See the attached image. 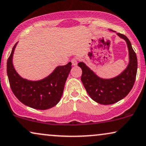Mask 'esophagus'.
<instances>
[{"mask_svg": "<svg viewBox=\"0 0 146 146\" xmlns=\"http://www.w3.org/2000/svg\"><path fill=\"white\" fill-rule=\"evenodd\" d=\"M71 62H72V64L73 66H76L78 64V59L76 58H74L72 59Z\"/></svg>", "mask_w": 146, "mask_h": 146, "instance_id": "esophagus-1", "label": "esophagus"}]
</instances>
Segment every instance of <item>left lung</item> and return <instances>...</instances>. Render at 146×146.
<instances>
[{"label": "left lung", "instance_id": "obj_1", "mask_svg": "<svg viewBox=\"0 0 146 146\" xmlns=\"http://www.w3.org/2000/svg\"><path fill=\"white\" fill-rule=\"evenodd\" d=\"M117 34L126 41L129 56V63L121 74L113 78L103 79L97 76L84 63L78 64L82 70L81 80L86 92L93 101L101 105L114 104L125 97L133 88L137 74V56L131 42L123 34Z\"/></svg>", "mask_w": 146, "mask_h": 146}]
</instances>
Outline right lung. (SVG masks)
Wrapping results in <instances>:
<instances>
[{
    "instance_id": "obj_1",
    "label": "right lung",
    "mask_w": 146,
    "mask_h": 146,
    "mask_svg": "<svg viewBox=\"0 0 146 146\" xmlns=\"http://www.w3.org/2000/svg\"><path fill=\"white\" fill-rule=\"evenodd\" d=\"M17 43L8 58L7 72L11 90L23 104L39 110L50 109L59 103L63 94L72 63L58 66L54 72L41 80L31 81L18 74L13 65V55Z\"/></svg>"
}]
</instances>
